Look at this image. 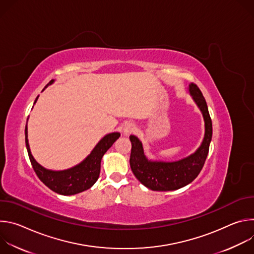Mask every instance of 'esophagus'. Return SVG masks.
Returning <instances> with one entry per match:
<instances>
[{
    "mask_svg": "<svg viewBox=\"0 0 254 254\" xmlns=\"http://www.w3.org/2000/svg\"><path fill=\"white\" fill-rule=\"evenodd\" d=\"M134 130H135V127H134V125H132V124H127V125L125 126V127H124V133H125V135H129V134L132 133Z\"/></svg>",
    "mask_w": 254,
    "mask_h": 254,
    "instance_id": "1",
    "label": "esophagus"
}]
</instances>
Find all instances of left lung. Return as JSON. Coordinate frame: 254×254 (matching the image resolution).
Listing matches in <instances>:
<instances>
[{"instance_id":"left-lung-1","label":"left lung","mask_w":254,"mask_h":254,"mask_svg":"<svg viewBox=\"0 0 254 254\" xmlns=\"http://www.w3.org/2000/svg\"><path fill=\"white\" fill-rule=\"evenodd\" d=\"M189 93L202 113L205 123L204 138L195 153L175 162L152 161L144 155L141 141L135 135H129L130 169L139 182L153 191H174L190 184L201 172L208 156L212 139V121L208 106L196 84L189 85Z\"/></svg>"}]
</instances>
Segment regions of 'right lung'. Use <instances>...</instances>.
I'll return each mask as SVG.
<instances>
[{"mask_svg": "<svg viewBox=\"0 0 254 254\" xmlns=\"http://www.w3.org/2000/svg\"><path fill=\"white\" fill-rule=\"evenodd\" d=\"M54 82L52 79L46 86L51 85ZM44 88V89H45ZM43 89V90H44ZM42 90V91H43ZM39 95L36 97L34 104L37 101ZM121 136L120 132H112L104 135L98 142L91 153L78 165L67 170L52 171L42 167L36 162L31 154L29 141H28V127L26 124L25 127V142L28 151L29 159L32 167L42 182L52 191L60 195H74L83 192L96 182L100 173V163L103 155L107 152L114 142Z\"/></svg>", "mask_w": 254, "mask_h": 254, "instance_id": "obj_1", "label": "right lung"}]
</instances>
